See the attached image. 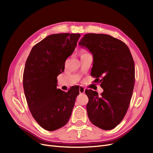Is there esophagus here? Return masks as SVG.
Returning <instances> with one entry per match:
<instances>
[{
	"label": "esophagus",
	"mask_w": 153,
	"mask_h": 153,
	"mask_svg": "<svg viewBox=\"0 0 153 153\" xmlns=\"http://www.w3.org/2000/svg\"><path fill=\"white\" fill-rule=\"evenodd\" d=\"M85 91V89L82 86H79V93H84Z\"/></svg>",
	"instance_id": "esophagus-1"
}]
</instances>
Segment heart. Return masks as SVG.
<instances>
[{"instance_id": "heart-1", "label": "heart", "mask_w": 153, "mask_h": 153, "mask_svg": "<svg viewBox=\"0 0 153 153\" xmlns=\"http://www.w3.org/2000/svg\"><path fill=\"white\" fill-rule=\"evenodd\" d=\"M88 53L86 51H82V55H85V54H87Z\"/></svg>"}]
</instances>
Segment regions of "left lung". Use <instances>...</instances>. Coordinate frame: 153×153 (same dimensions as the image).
<instances>
[{
  "label": "left lung",
  "mask_w": 153,
  "mask_h": 153,
  "mask_svg": "<svg viewBox=\"0 0 153 153\" xmlns=\"http://www.w3.org/2000/svg\"><path fill=\"white\" fill-rule=\"evenodd\" d=\"M79 44L92 53L91 76L103 91L86 90L88 116L96 126L112 130L120 124L128 109L135 85V64L125 43L109 35L86 33Z\"/></svg>",
  "instance_id": "left-lung-1"
}]
</instances>
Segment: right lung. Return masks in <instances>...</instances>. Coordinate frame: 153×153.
Returning <instances> with one entry per match:
<instances>
[{
	"instance_id": "obj_1",
	"label": "right lung",
	"mask_w": 153,
	"mask_h": 153,
	"mask_svg": "<svg viewBox=\"0 0 153 153\" xmlns=\"http://www.w3.org/2000/svg\"><path fill=\"white\" fill-rule=\"evenodd\" d=\"M80 33H56L34 46L25 65L23 85L28 108L44 129L54 131L71 116L79 86L67 92L57 89V76L65 69L67 58L75 50Z\"/></svg>"
}]
</instances>
